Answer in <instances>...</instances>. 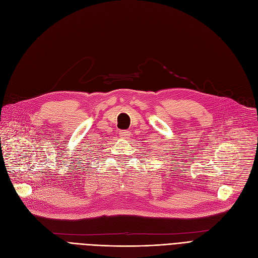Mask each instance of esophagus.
Listing matches in <instances>:
<instances>
[{
  "mask_svg": "<svg viewBox=\"0 0 258 258\" xmlns=\"http://www.w3.org/2000/svg\"><path fill=\"white\" fill-rule=\"evenodd\" d=\"M119 137L122 139H129L130 138V133L128 130H120L119 131Z\"/></svg>",
  "mask_w": 258,
  "mask_h": 258,
  "instance_id": "34e87169",
  "label": "esophagus"
}]
</instances>
